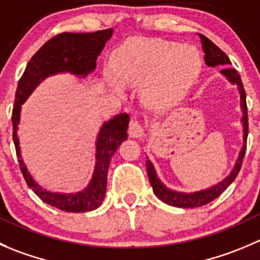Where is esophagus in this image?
<instances>
[{
	"instance_id": "esophagus-1",
	"label": "esophagus",
	"mask_w": 260,
	"mask_h": 260,
	"mask_svg": "<svg viewBox=\"0 0 260 260\" xmlns=\"http://www.w3.org/2000/svg\"><path fill=\"white\" fill-rule=\"evenodd\" d=\"M128 135L132 138H137V139L144 137V127H143L139 121L133 120L130 122V126H128Z\"/></svg>"
}]
</instances>
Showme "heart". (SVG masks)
<instances>
[{
    "mask_svg": "<svg viewBox=\"0 0 260 260\" xmlns=\"http://www.w3.org/2000/svg\"><path fill=\"white\" fill-rule=\"evenodd\" d=\"M200 66L197 47L177 42L132 38L111 56L116 79L126 85L143 86V102L152 108H162L180 97L197 78ZM108 83L120 91L117 81L110 78Z\"/></svg>",
    "mask_w": 260,
    "mask_h": 260,
    "instance_id": "b5f03b06",
    "label": "heart"
}]
</instances>
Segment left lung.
I'll list each match as a JSON object with an SVG mask.
<instances>
[{
  "mask_svg": "<svg viewBox=\"0 0 260 260\" xmlns=\"http://www.w3.org/2000/svg\"><path fill=\"white\" fill-rule=\"evenodd\" d=\"M199 36L203 44V51L206 53V56H204L206 65L209 66V68L226 66V68H223V70H221L219 73H221L232 85H236L237 89H239L240 107H241V112H243L241 123H243L244 144L241 150H240L239 157H237L236 163H235L234 169L231 170L230 175H227V176L224 177L221 182H218V184L194 192L176 191V190H172L170 189V187L166 186V185L160 181L159 177H158L153 163L150 162L149 159H147L145 163H147L148 177H149L150 185H152L154 194L157 195L158 199L162 200L163 203L169 204V206L177 207V208H195V207H202L204 206V204H208L209 202L214 200L217 197H219V195L231 185V182L236 179L237 174H239L240 169H241V163H243L244 155H245L246 150V139H248V107H246V95L245 90H244L241 78H240L239 73H237L235 69L227 68V66L231 63L230 58L227 57V54L224 53L223 51H221L211 39L202 36V34H199Z\"/></svg>",
  "mask_w": 260,
  "mask_h": 260,
  "instance_id": "8db88e82",
  "label": "left lung"
}]
</instances>
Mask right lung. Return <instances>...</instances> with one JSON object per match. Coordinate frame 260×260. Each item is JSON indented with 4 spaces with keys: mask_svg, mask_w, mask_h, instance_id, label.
<instances>
[{
    "mask_svg": "<svg viewBox=\"0 0 260 260\" xmlns=\"http://www.w3.org/2000/svg\"><path fill=\"white\" fill-rule=\"evenodd\" d=\"M113 29H105L94 33H61L53 37L37 51L26 65L19 80L12 110V139L17 159L26 184L49 206L65 212L83 213L94 211L102 204L107 189V172L111 158L123 140L127 139V113H120L106 121L98 133L95 142V166L90 182L78 192H53L43 189L33 179L26 169L20 152L17 128L20 122L21 105L29 98L34 89L48 76L69 73L79 78H85L97 66V58L112 37Z\"/></svg>",
    "mask_w": 260,
    "mask_h": 260,
    "instance_id": "1",
    "label": "right lung"
}]
</instances>
